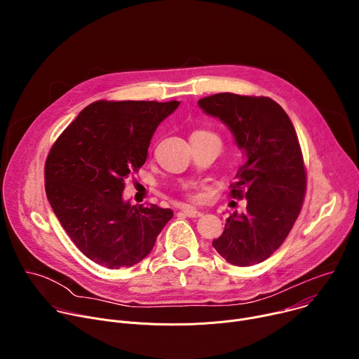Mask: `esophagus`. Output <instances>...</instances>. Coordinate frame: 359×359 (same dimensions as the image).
I'll return each mask as SVG.
<instances>
[{
    "label": "esophagus",
    "instance_id": "esophagus-1",
    "mask_svg": "<svg viewBox=\"0 0 359 359\" xmlns=\"http://www.w3.org/2000/svg\"><path fill=\"white\" fill-rule=\"evenodd\" d=\"M182 213L187 217H200L201 216V212L196 210V209H191V208H184L182 209Z\"/></svg>",
    "mask_w": 359,
    "mask_h": 359
}]
</instances>
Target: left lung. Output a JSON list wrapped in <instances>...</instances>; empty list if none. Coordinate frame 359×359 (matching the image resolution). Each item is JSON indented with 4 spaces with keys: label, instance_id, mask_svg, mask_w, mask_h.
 Masks as SVG:
<instances>
[{
    "label": "left lung",
    "instance_id": "left-lung-1",
    "mask_svg": "<svg viewBox=\"0 0 359 359\" xmlns=\"http://www.w3.org/2000/svg\"><path fill=\"white\" fill-rule=\"evenodd\" d=\"M197 104L230 129L245 156L230 186L233 197H245V212L230 215L213 247L233 266L259 264L284 243L301 212L306 176L295 129L266 96L224 92Z\"/></svg>",
    "mask_w": 359,
    "mask_h": 359
}]
</instances>
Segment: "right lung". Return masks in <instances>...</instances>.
Segmentation results:
<instances>
[{
	"mask_svg": "<svg viewBox=\"0 0 359 359\" xmlns=\"http://www.w3.org/2000/svg\"><path fill=\"white\" fill-rule=\"evenodd\" d=\"M180 102L97 100L61 133L45 162L50 208L75 245L107 269L132 267L151 251L170 209L123 200L125 180L146 162L156 128Z\"/></svg>",
	"mask_w": 359,
	"mask_h": 359,
	"instance_id": "1",
	"label": "right lung"
}]
</instances>
